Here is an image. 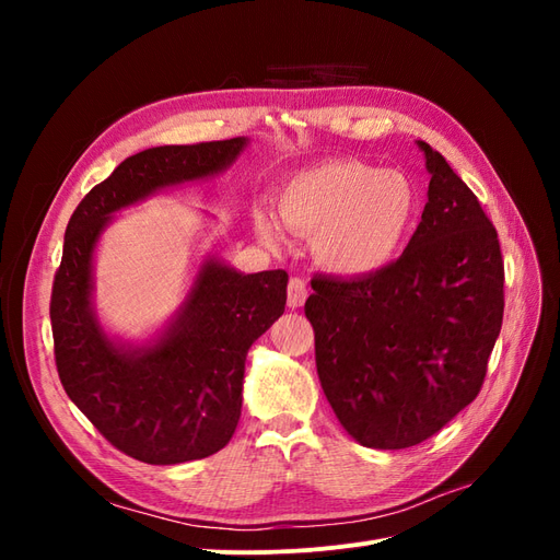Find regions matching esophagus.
I'll return each mask as SVG.
<instances>
[{"label": "esophagus", "mask_w": 560, "mask_h": 560, "mask_svg": "<svg viewBox=\"0 0 560 560\" xmlns=\"http://www.w3.org/2000/svg\"><path fill=\"white\" fill-rule=\"evenodd\" d=\"M308 299V287L301 278H292L290 284H287V303H290V308H301L303 303Z\"/></svg>", "instance_id": "1"}]
</instances>
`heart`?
<instances>
[{"mask_svg": "<svg viewBox=\"0 0 560 560\" xmlns=\"http://www.w3.org/2000/svg\"><path fill=\"white\" fill-rule=\"evenodd\" d=\"M282 222L313 235L315 259L336 276L364 278L393 264L418 222L413 182L364 161H327L287 179L278 191ZM254 231L268 245L282 233L276 217L257 210Z\"/></svg>", "mask_w": 560, "mask_h": 560, "instance_id": "obj_1", "label": "heart"}]
</instances>
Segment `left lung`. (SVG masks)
Instances as JSON below:
<instances>
[{
    "instance_id": "obj_1",
    "label": "left lung",
    "mask_w": 560,
    "mask_h": 560,
    "mask_svg": "<svg viewBox=\"0 0 560 560\" xmlns=\"http://www.w3.org/2000/svg\"><path fill=\"white\" fill-rule=\"evenodd\" d=\"M418 149L428 202L401 257L364 278L315 276L306 301L322 389L366 448L425 442L477 399L502 327L498 231L446 159Z\"/></svg>"
}]
</instances>
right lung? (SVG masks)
I'll use <instances>...</instances> for the list:
<instances>
[{
	"label": "right lung",
	"instance_id": "add662e5",
	"mask_svg": "<svg viewBox=\"0 0 560 560\" xmlns=\"http://www.w3.org/2000/svg\"><path fill=\"white\" fill-rule=\"evenodd\" d=\"M247 138L151 147L126 159L79 202L50 294L58 376L112 446L149 465L222 451L238 428L245 358L284 313V270L241 273L208 254L182 306L142 343L109 336L95 313V249L114 214L231 167Z\"/></svg>",
	"mask_w": 560,
	"mask_h": 560
}]
</instances>
